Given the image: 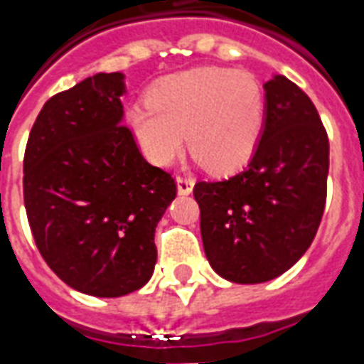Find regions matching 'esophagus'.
Returning a JSON list of instances; mask_svg holds the SVG:
<instances>
[{
    "label": "esophagus",
    "instance_id": "34e87169",
    "mask_svg": "<svg viewBox=\"0 0 364 364\" xmlns=\"http://www.w3.org/2000/svg\"><path fill=\"white\" fill-rule=\"evenodd\" d=\"M177 193L181 196H187V194L193 193L194 188V179L193 177H177Z\"/></svg>",
    "mask_w": 364,
    "mask_h": 364
}]
</instances>
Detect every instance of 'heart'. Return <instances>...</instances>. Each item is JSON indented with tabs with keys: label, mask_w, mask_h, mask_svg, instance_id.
<instances>
[{
	"label": "heart",
	"mask_w": 364,
	"mask_h": 364,
	"mask_svg": "<svg viewBox=\"0 0 364 364\" xmlns=\"http://www.w3.org/2000/svg\"><path fill=\"white\" fill-rule=\"evenodd\" d=\"M265 97L256 76L204 66L156 83L149 105H133L127 124L152 164L168 166L185 146L210 171L242 168L256 151Z\"/></svg>",
	"instance_id": "b5f03b06"
}]
</instances>
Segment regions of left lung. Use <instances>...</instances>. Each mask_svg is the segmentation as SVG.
<instances>
[{"mask_svg":"<svg viewBox=\"0 0 364 364\" xmlns=\"http://www.w3.org/2000/svg\"><path fill=\"white\" fill-rule=\"evenodd\" d=\"M263 90L265 122L246 170L194 185L208 262L238 284L292 267L311 246L326 200L328 137L317 108L281 74Z\"/></svg>","mask_w":364,"mask_h":364,"instance_id":"1","label":"left lung"}]
</instances>
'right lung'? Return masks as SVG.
I'll return each instance as SVG.
<instances>
[{
  "label": "right lung",
  "mask_w": 364,
  "mask_h": 364,
  "mask_svg": "<svg viewBox=\"0 0 364 364\" xmlns=\"http://www.w3.org/2000/svg\"><path fill=\"white\" fill-rule=\"evenodd\" d=\"M122 72H101L43 105L24 152V206L60 281L97 298L143 288L154 231L176 198L170 173L139 152L124 120Z\"/></svg>",
  "instance_id": "1"
}]
</instances>
